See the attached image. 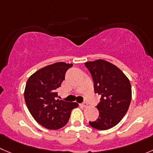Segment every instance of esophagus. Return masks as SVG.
I'll return each instance as SVG.
<instances>
[{"instance_id":"esophagus-1","label":"esophagus","mask_w":153,"mask_h":153,"mask_svg":"<svg viewBox=\"0 0 153 153\" xmlns=\"http://www.w3.org/2000/svg\"><path fill=\"white\" fill-rule=\"evenodd\" d=\"M81 106H82V107H86L87 106H88V104H87L86 102H83V103H82V104H81Z\"/></svg>"}]
</instances>
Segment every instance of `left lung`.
<instances>
[{"label": "left lung", "mask_w": 153, "mask_h": 153, "mask_svg": "<svg viewBox=\"0 0 153 153\" xmlns=\"http://www.w3.org/2000/svg\"><path fill=\"white\" fill-rule=\"evenodd\" d=\"M94 82V92L101 94V101L96 106L99 116L89 122L92 128L107 130L121 121L128 110L131 100V86L121 70L104 60L85 63Z\"/></svg>", "instance_id": "obj_1"}]
</instances>
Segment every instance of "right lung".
Returning a JSON list of instances; mask_svg holds the SVG:
<instances>
[{
  "label": "right lung",
  "instance_id": "right-lung-1",
  "mask_svg": "<svg viewBox=\"0 0 153 153\" xmlns=\"http://www.w3.org/2000/svg\"><path fill=\"white\" fill-rule=\"evenodd\" d=\"M72 64L58 62L41 68L27 79L25 101L36 121L43 127L56 130L68 123L73 109L77 103L57 99V90L65 79Z\"/></svg>",
  "mask_w": 153,
  "mask_h": 153
}]
</instances>
